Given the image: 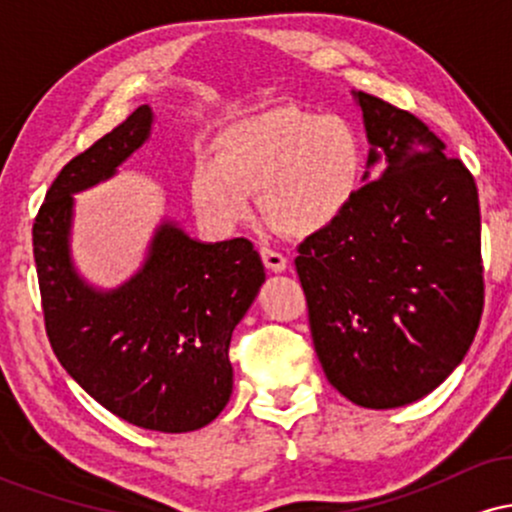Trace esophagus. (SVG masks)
<instances>
[{"mask_svg":"<svg viewBox=\"0 0 512 512\" xmlns=\"http://www.w3.org/2000/svg\"><path fill=\"white\" fill-rule=\"evenodd\" d=\"M260 255H262V262L267 264V269H272V272H284L286 264H289V260H286L284 252L269 248V245H262Z\"/></svg>","mask_w":512,"mask_h":512,"instance_id":"esophagus-1","label":"esophagus"}]
</instances>
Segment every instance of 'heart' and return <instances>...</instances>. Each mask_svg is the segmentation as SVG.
Returning a JSON list of instances; mask_svg holds the SVG:
<instances>
[{
  "label": "heart",
  "instance_id": "heart-1",
  "mask_svg": "<svg viewBox=\"0 0 512 512\" xmlns=\"http://www.w3.org/2000/svg\"><path fill=\"white\" fill-rule=\"evenodd\" d=\"M216 158L192 173V202L211 226L231 228L252 214L291 236L330 228L354 202L363 178V142L342 117L279 105L240 117L216 137Z\"/></svg>",
  "mask_w": 512,
  "mask_h": 512
}]
</instances>
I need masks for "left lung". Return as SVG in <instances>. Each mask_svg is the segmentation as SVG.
<instances>
[{
	"instance_id": "1",
	"label": "left lung",
	"mask_w": 512,
	"mask_h": 512,
	"mask_svg": "<svg viewBox=\"0 0 512 512\" xmlns=\"http://www.w3.org/2000/svg\"><path fill=\"white\" fill-rule=\"evenodd\" d=\"M366 185L330 228L298 245L315 354L366 409L426 397L462 363L484 310L477 182L419 117L354 91Z\"/></svg>"
}]
</instances>
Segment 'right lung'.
I'll return each mask as SVG.
<instances>
[{"instance_id": "add662e5", "label": "right lung", "mask_w": 512, "mask_h": 512, "mask_svg": "<svg viewBox=\"0 0 512 512\" xmlns=\"http://www.w3.org/2000/svg\"><path fill=\"white\" fill-rule=\"evenodd\" d=\"M139 105L60 170L33 223L45 332L62 368L127 424L187 433L211 424L233 392V330L264 284L248 238L199 243L163 221L144 267L113 291L76 274L69 255L76 192L113 178L149 139Z\"/></svg>"}]
</instances>
